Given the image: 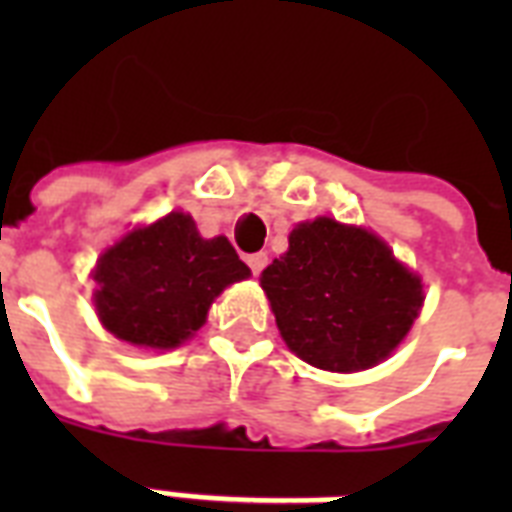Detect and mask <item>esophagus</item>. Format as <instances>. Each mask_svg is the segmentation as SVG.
Returning a JSON list of instances; mask_svg holds the SVG:
<instances>
[{"instance_id": "esophagus-1", "label": "esophagus", "mask_w": 512, "mask_h": 512, "mask_svg": "<svg viewBox=\"0 0 512 512\" xmlns=\"http://www.w3.org/2000/svg\"><path fill=\"white\" fill-rule=\"evenodd\" d=\"M244 260H247V265L252 268V273H255V276H260L265 265H268V255H265V252H252V255H247Z\"/></svg>"}]
</instances>
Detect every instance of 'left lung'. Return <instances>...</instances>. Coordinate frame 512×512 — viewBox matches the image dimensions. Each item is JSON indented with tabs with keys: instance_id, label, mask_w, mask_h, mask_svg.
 <instances>
[{
	"instance_id": "left-lung-1",
	"label": "left lung",
	"mask_w": 512,
	"mask_h": 512,
	"mask_svg": "<svg viewBox=\"0 0 512 512\" xmlns=\"http://www.w3.org/2000/svg\"><path fill=\"white\" fill-rule=\"evenodd\" d=\"M292 353L329 372L380 364L412 329L422 281L366 228L316 217L260 276Z\"/></svg>"
}]
</instances>
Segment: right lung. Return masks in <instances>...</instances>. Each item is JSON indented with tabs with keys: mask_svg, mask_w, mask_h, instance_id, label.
<instances>
[{
	"mask_svg": "<svg viewBox=\"0 0 512 512\" xmlns=\"http://www.w3.org/2000/svg\"><path fill=\"white\" fill-rule=\"evenodd\" d=\"M247 276L225 236L201 239L191 215L170 212L100 255L95 311L119 340L177 348L199 332L212 300Z\"/></svg>",
	"mask_w": 512,
	"mask_h": 512,
	"instance_id": "add662e5",
	"label": "right lung"
}]
</instances>
